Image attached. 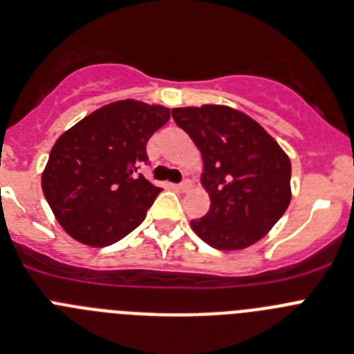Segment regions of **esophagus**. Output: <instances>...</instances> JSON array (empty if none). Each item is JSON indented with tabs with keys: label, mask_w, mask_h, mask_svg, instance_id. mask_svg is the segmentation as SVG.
Returning a JSON list of instances; mask_svg holds the SVG:
<instances>
[{
	"label": "esophagus",
	"mask_w": 354,
	"mask_h": 354,
	"mask_svg": "<svg viewBox=\"0 0 354 354\" xmlns=\"http://www.w3.org/2000/svg\"><path fill=\"white\" fill-rule=\"evenodd\" d=\"M190 187H192V183H190V180H183L180 185H176V189L181 190V192H187V190H189Z\"/></svg>",
	"instance_id": "34e87169"
}]
</instances>
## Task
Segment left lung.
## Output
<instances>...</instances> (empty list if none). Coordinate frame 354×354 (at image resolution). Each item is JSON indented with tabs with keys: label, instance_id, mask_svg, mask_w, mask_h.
<instances>
[{
	"label": "left lung",
	"instance_id": "left-lung-1",
	"mask_svg": "<svg viewBox=\"0 0 354 354\" xmlns=\"http://www.w3.org/2000/svg\"><path fill=\"white\" fill-rule=\"evenodd\" d=\"M203 157L209 209L194 232L218 250H241L277 224L291 203V160L256 120L229 106L173 109Z\"/></svg>",
	"mask_w": 354,
	"mask_h": 354
}]
</instances>
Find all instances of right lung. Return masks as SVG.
Listing matches in <instances>:
<instances>
[{"mask_svg": "<svg viewBox=\"0 0 354 354\" xmlns=\"http://www.w3.org/2000/svg\"><path fill=\"white\" fill-rule=\"evenodd\" d=\"M169 118L164 106L118 100L82 118L54 142L42 190L74 240L107 247L145 221L162 189L138 174V167L148 160V139Z\"/></svg>", "mask_w": 354, "mask_h": 354, "instance_id": "right-lung-1", "label": "right lung"}]
</instances>
